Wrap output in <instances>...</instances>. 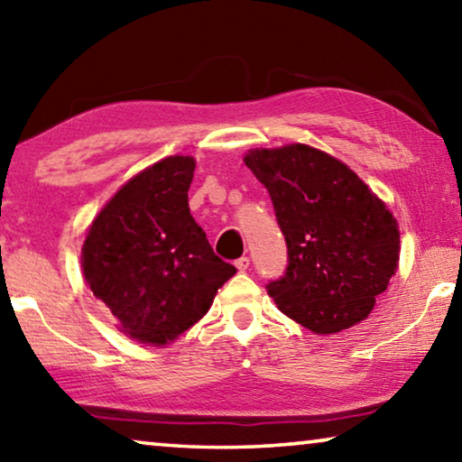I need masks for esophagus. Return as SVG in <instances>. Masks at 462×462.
Segmentation results:
<instances>
[{
	"label": "esophagus",
	"instance_id": "obj_1",
	"mask_svg": "<svg viewBox=\"0 0 462 462\" xmlns=\"http://www.w3.org/2000/svg\"><path fill=\"white\" fill-rule=\"evenodd\" d=\"M234 264H236V269H238L240 273H245V271L250 267V259H248V256H240V259H238L236 263H234Z\"/></svg>",
	"mask_w": 462,
	"mask_h": 462
}]
</instances>
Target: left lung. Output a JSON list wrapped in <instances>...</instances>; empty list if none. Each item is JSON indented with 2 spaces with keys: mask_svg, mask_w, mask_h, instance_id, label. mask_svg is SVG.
I'll return each instance as SVG.
<instances>
[{
  "mask_svg": "<svg viewBox=\"0 0 462 462\" xmlns=\"http://www.w3.org/2000/svg\"><path fill=\"white\" fill-rule=\"evenodd\" d=\"M245 165L267 187L285 234L287 273L267 287L277 308L314 334L361 324L400 267V224L385 201L310 144L250 148Z\"/></svg>",
  "mask_w": 462,
  "mask_h": 462,
  "instance_id": "obj_1",
  "label": "left lung"
}]
</instances>
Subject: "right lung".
Instances as JSON below:
<instances>
[{
	"instance_id": "1",
	"label": "right lung",
	"mask_w": 462,
	"mask_h": 462,
	"mask_svg": "<svg viewBox=\"0 0 462 462\" xmlns=\"http://www.w3.org/2000/svg\"><path fill=\"white\" fill-rule=\"evenodd\" d=\"M193 156L161 159L128 179L93 217L81 248L85 283L118 330L167 346L208 314L232 264L214 254L189 212Z\"/></svg>"
}]
</instances>
